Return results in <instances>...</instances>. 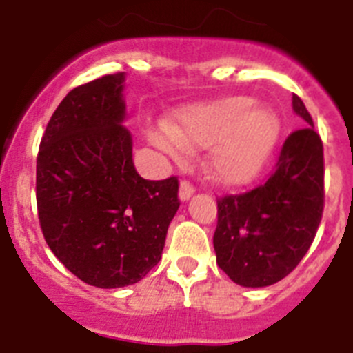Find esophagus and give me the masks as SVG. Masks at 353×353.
Returning <instances> with one entry per match:
<instances>
[{
    "instance_id": "34e87169",
    "label": "esophagus",
    "mask_w": 353,
    "mask_h": 353,
    "mask_svg": "<svg viewBox=\"0 0 353 353\" xmlns=\"http://www.w3.org/2000/svg\"><path fill=\"white\" fill-rule=\"evenodd\" d=\"M192 194H194V187H192L189 182H185V180L180 182V192H179L180 199H182V201H187Z\"/></svg>"
}]
</instances>
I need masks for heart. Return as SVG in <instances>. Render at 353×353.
Returning a JSON list of instances; mask_svg holds the SVG:
<instances>
[{"label": "heart", "mask_w": 353, "mask_h": 353, "mask_svg": "<svg viewBox=\"0 0 353 353\" xmlns=\"http://www.w3.org/2000/svg\"><path fill=\"white\" fill-rule=\"evenodd\" d=\"M252 97H224L185 108L179 125L150 136L173 159L187 148H214L208 171L215 182L240 185L251 182L267 164L281 136V120L269 108H258Z\"/></svg>", "instance_id": "b5f03b06"}]
</instances>
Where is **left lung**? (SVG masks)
<instances>
[{
	"instance_id": "8db88e82",
	"label": "left lung",
	"mask_w": 353,
	"mask_h": 353,
	"mask_svg": "<svg viewBox=\"0 0 353 353\" xmlns=\"http://www.w3.org/2000/svg\"><path fill=\"white\" fill-rule=\"evenodd\" d=\"M292 105L307 127L286 138L269 180L244 194L217 199V265L248 288L288 276L311 248L322 221V139L301 97L293 95Z\"/></svg>"
}]
</instances>
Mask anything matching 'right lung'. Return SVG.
<instances>
[{
	"label": "right lung",
	"mask_w": 353,
	"mask_h": 353,
	"mask_svg": "<svg viewBox=\"0 0 353 353\" xmlns=\"http://www.w3.org/2000/svg\"><path fill=\"white\" fill-rule=\"evenodd\" d=\"M125 74L67 93L42 136L37 208L54 256L86 285H134L159 263L179 179H141L125 125Z\"/></svg>",
	"instance_id": "add662e5"
}]
</instances>
